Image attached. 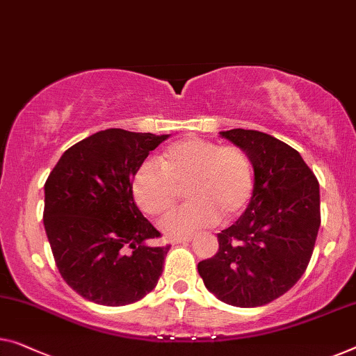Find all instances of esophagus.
<instances>
[{
  "mask_svg": "<svg viewBox=\"0 0 356 356\" xmlns=\"http://www.w3.org/2000/svg\"><path fill=\"white\" fill-rule=\"evenodd\" d=\"M195 238L193 236H184V238H176V240H172V245H185V243H190L193 241Z\"/></svg>",
  "mask_w": 356,
  "mask_h": 356,
  "instance_id": "1",
  "label": "esophagus"
}]
</instances>
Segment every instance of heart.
<instances>
[{"mask_svg": "<svg viewBox=\"0 0 356 356\" xmlns=\"http://www.w3.org/2000/svg\"><path fill=\"white\" fill-rule=\"evenodd\" d=\"M254 166L241 147L190 137L163 152L160 164L142 163L132 179L137 206L148 216H160L176 204L179 190L187 187L184 208L164 216L160 229L169 236H188L241 216L254 195Z\"/></svg>", "mask_w": 356, "mask_h": 356, "instance_id": "b5f03b06", "label": "heart"}]
</instances>
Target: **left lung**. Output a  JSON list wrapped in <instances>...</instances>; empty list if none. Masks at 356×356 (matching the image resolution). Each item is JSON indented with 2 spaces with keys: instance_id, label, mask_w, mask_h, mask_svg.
<instances>
[{
  "instance_id": "1",
  "label": "left lung",
  "mask_w": 356,
  "mask_h": 356,
  "mask_svg": "<svg viewBox=\"0 0 356 356\" xmlns=\"http://www.w3.org/2000/svg\"><path fill=\"white\" fill-rule=\"evenodd\" d=\"M254 166V195L240 219L217 233L219 251L198 264L204 286L229 305L251 309L293 288L314 254L320 185L299 152L252 129L222 131Z\"/></svg>"
}]
</instances>
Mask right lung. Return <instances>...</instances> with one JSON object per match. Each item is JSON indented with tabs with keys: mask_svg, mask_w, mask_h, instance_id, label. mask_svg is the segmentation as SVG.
I'll return each instance as SVG.
<instances>
[{
	"mask_svg": "<svg viewBox=\"0 0 356 356\" xmlns=\"http://www.w3.org/2000/svg\"><path fill=\"white\" fill-rule=\"evenodd\" d=\"M169 136L105 129L60 156L44 184L42 222L65 283L100 305L134 304L155 288L171 245L137 208L132 179Z\"/></svg>",
	"mask_w": 356,
	"mask_h": 356,
	"instance_id": "add662e5",
	"label": "right lung"
}]
</instances>
